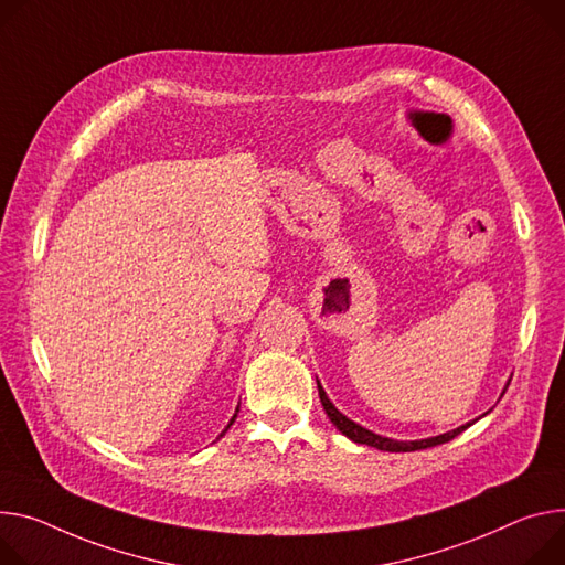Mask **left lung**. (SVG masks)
<instances>
[{
    "mask_svg": "<svg viewBox=\"0 0 565 565\" xmlns=\"http://www.w3.org/2000/svg\"><path fill=\"white\" fill-rule=\"evenodd\" d=\"M318 392H320V401H322V405H324V413H327V417L331 419V424L344 435V437H349L351 441H355V444H367V446H374V448H379V450H390V452H409V450H422V448H430V446H439V444H446V441H450L452 437H457L459 433H465L471 424H465V426H459V428H455V430H448V433H444V435H437V437H428V439H417V441H396V439H390V437H381V435H376V433H372V430H367V428H363V426H358L355 422H351V419H347L340 409L329 401V396H327V392H324V387L320 385V381H318Z\"/></svg>",
    "mask_w": 565,
    "mask_h": 565,
    "instance_id": "left-lung-1",
    "label": "left lung"
}]
</instances>
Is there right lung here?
<instances>
[{
  "instance_id": "1",
  "label": "right lung",
  "mask_w": 565,
  "mask_h": 565,
  "mask_svg": "<svg viewBox=\"0 0 565 565\" xmlns=\"http://www.w3.org/2000/svg\"><path fill=\"white\" fill-rule=\"evenodd\" d=\"M236 413H238V409H236ZM236 413H234V417H232V419H230V424H227V428H225V430H223V433H221V437H223V435H225V433H227V430H230V426H232V424H234V419H236Z\"/></svg>"
}]
</instances>
